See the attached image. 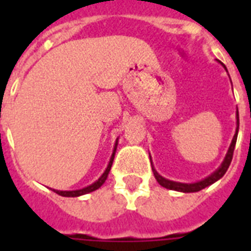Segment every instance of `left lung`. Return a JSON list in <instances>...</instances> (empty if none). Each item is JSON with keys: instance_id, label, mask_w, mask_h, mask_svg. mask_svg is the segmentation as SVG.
Returning a JSON list of instances; mask_svg holds the SVG:
<instances>
[{"instance_id": "1", "label": "left lung", "mask_w": 251, "mask_h": 251, "mask_svg": "<svg viewBox=\"0 0 251 251\" xmlns=\"http://www.w3.org/2000/svg\"><path fill=\"white\" fill-rule=\"evenodd\" d=\"M224 66V69L226 70V65L222 64ZM236 118H237V129H236V134H234L233 139H232V143L229 146V150H228V152H226V157H224V160H223L222 165L216 169V171L210 175L208 177H206L202 181H198V182L194 183H182V182H175V181H171V179H167L164 177H161L159 173H157L152 167V172L153 176H155V178L159 183H160L163 187H167L169 190H176V191H182V193H195V191H199L204 189V187L210 186L214 182H216L218 179H220L223 176L226 175V172L228 171V168L230 165V161H232V157H233V151H234V146H236V141H237V134H238V127H240V118H238V110L237 113H236Z\"/></svg>"}]
</instances>
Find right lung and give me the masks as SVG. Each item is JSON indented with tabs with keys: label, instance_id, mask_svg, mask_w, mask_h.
<instances>
[{
	"label": "right lung",
	"instance_id": "obj_1",
	"mask_svg": "<svg viewBox=\"0 0 251 251\" xmlns=\"http://www.w3.org/2000/svg\"><path fill=\"white\" fill-rule=\"evenodd\" d=\"M116 149H117V141H116V145H114V150H113V153H112V156H110V160H109V164L106 167L105 172L102 173L101 177L98 179V181H95L94 183H91L90 186L83 187V189H79V190H72V191H62V190H53L54 193H57L58 195H62V197H79V195H83V194H88L91 191H95L98 190L99 187L101 186L102 183L105 182L106 177L109 175V171L110 168H112V164H113V159H114V153H116Z\"/></svg>",
	"mask_w": 251,
	"mask_h": 251
}]
</instances>
